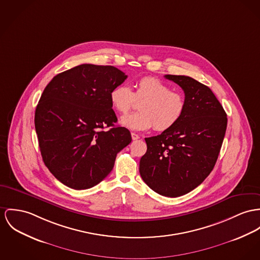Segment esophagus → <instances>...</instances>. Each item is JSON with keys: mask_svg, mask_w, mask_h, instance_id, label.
<instances>
[{"mask_svg": "<svg viewBox=\"0 0 260 260\" xmlns=\"http://www.w3.org/2000/svg\"><path fill=\"white\" fill-rule=\"evenodd\" d=\"M132 139H133V140H139V139H140V136L137 135V134H135V133H132Z\"/></svg>", "mask_w": 260, "mask_h": 260, "instance_id": "1", "label": "esophagus"}]
</instances>
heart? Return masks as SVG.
Returning a JSON list of instances; mask_svg holds the SVG:
<instances>
[{
  "mask_svg": "<svg viewBox=\"0 0 260 260\" xmlns=\"http://www.w3.org/2000/svg\"><path fill=\"white\" fill-rule=\"evenodd\" d=\"M140 102L139 113L120 118V124L134 131H146L154 125L158 132L170 129L182 119L186 110L185 97L155 77L138 81L136 91L125 85L115 86L110 92L113 108L120 114L128 112L136 100Z\"/></svg>",
  "mask_w": 260,
  "mask_h": 260,
  "instance_id": "heart-1",
  "label": "heart"
}]
</instances>
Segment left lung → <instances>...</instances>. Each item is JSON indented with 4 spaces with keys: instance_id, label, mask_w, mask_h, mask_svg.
Returning <instances> with one entry per match:
<instances>
[{
    "instance_id": "left-lung-1",
    "label": "left lung",
    "mask_w": 260,
    "mask_h": 260,
    "mask_svg": "<svg viewBox=\"0 0 260 260\" xmlns=\"http://www.w3.org/2000/svg\"><path fill=\"white\" fill-rule=\"evenodd\" d=\"M164 77L182 88L186 110L173 127L145 139L147 150L140 158V173L154 192L175 198L194 190L213 170L228 118L208 86L189 76Z\"/></svg>"
}]
</instances>
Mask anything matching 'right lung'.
<instances>
[{
    "mask_svg": "<svg viewBox=\"0 0 260 260\" xmlns=\"http://www.w3.org/2000/svg\"><path fill=\"white\" fill-rule=\"evenodd\" d=\"M126 77L114 66L81 64L45 87L36 109V132L45 166L67 187L84 190L100 183L131 143L129 131L115 125L110 101L111 90Z\"/></svg>",
    "mask_w": 260,
    "mask_h": 260,
    "instance_id": "obj_1",
    "label": "right lung"
}]
</instances>
